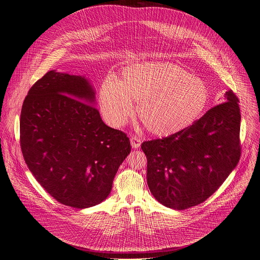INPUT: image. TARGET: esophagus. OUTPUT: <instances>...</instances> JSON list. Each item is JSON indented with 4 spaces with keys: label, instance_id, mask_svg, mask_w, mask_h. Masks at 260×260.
Returning <instances> with one entry per match:
<instances>
[{
    "label": "esophagus",
    "instance_id": "34e87169",
    "mask_svg": "<svg viewBox=\"0 0 260 260\" xmlns=\"http://www.w3.org/2000/svg\"><path fill=\"white\" fill-rule=\"evenodd\" d=\"M141 143H142V140L137 138L136 136L131 138V145L133 148H135V149H137V148H139L141 146Z\"/></svg>",
    "mask_w": 260,
    "mask_h": 260
}]
</instances>
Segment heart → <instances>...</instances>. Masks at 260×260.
Wrapping results in <instances>:
<instances>
[{
  "label": "heart",
  "mask_w": 260,
  "mask_h": 260,
  "mask_svg": "<svg viewBox=\"0 0 260 260\" xmlns=\"http://www.w3.org/2000/svg\"><path fill=\"white\" fill-rule=\"evenodd\" d=\"M210 100L207 84L180 66L171 62H142L126 67L120 81L107 76L101 86L100 103L106 119L122 125L137 114L151 134L174 135L191 125Z\"/></svg>",
  "instance_id": "heart-1"
}]
</instances>
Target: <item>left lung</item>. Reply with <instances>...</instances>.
I'll list each match as a JSON object with an SVG mask.
<instances>
[{"label": "left lung", "mask_w": 260, "mask_h": 260, "mask_svg": "<svg viewBox=\"0 0 260 260\" xmlns=\"http://www.w3.org/2000/svg\"><path fill=\"white\" fill-rule=\"evenodd\" d=\"M226 101L199 120L167 138L144 142L147 184L157 202L184 210L210 198L237 167L241 157L239 99Z\"/></svg>", "instance_id": "obj_1"}]
</instances>
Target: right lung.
Segmentation results:
<instances>
[{"instance_id": "right-lung-1", "label": "right lung", "mask_w": 260, "mask_h": 260, "mask_svg": "<svg viewBox=\"0 0 260 260\" xmlns=\"http://www.w3.org/2000/svg\"><path fill=\"white\" fill-rule=\"evenodd\" d=\"M94 104L95 91L84 76L53 70L30 87L21 108L25 164L54 200L76 209L108 198L131 152L129 139L106 125Z\"/></svg>"}]
</instances>
